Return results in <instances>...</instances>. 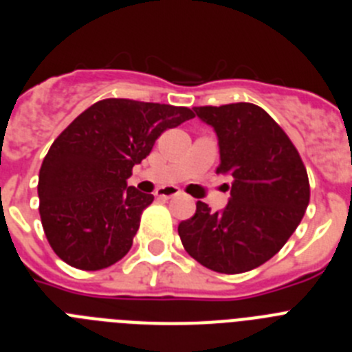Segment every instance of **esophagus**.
I'll return each mask as SVG.
<instances>
[{"label": "esophagus", "mask_w": 352, "mask_h": 352, "mask_svg": "<svg viewBox=\"0 0 352 352\" xmlns=\"http://www.w3.org/2000/svg\"><path fill=\"white\" fill-rule=\"evenodd\" d=\"M155 195H157V197H162V199H170V197H176V195H179V190L178 188H174V186H164V188H158V190L155 192Z\"/></svg>", "instance_id": "34e87169"}]
</instances>
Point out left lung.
Here are the masks:
<instances>
[{
  "label": "left lung",
  "instance_id": "left-lung-1",
  "mask_svg": "<svg viewBox=\"0 0 352 352\" xmlns=\"http://www.w3.org/2000/svg\"><path fill=\"white\" fill-rule=\"evenodd\" d=\"M219 138L217 173L232 178L222 211L197 201L192 219L178 226L188 256L227 275L272 259L296 231L310 201L307 169L287 133L259 105L239 102L194 107Z\"/></svg>",
  "mask_w": 352,
  "mask_h": 352
}]
</instances>
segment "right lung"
Here are the masks:
<instances>
[{
    "label": "right lung",
    "mask_w": 352,
    "mask_h": 352,
    "mask_svg": "<svg viewBox=\"0 0 352 352\" xmlns=\"http://www.w3.org/2000/svg\"><path fill=\"white\" fill-rule=\"evenodd\" d=\"M195 114L188 107L105 98L52 142L38 174L40 219L56 256L96 272L126 256L153 195L126 185L167 129Z\"/></svg>",
    "instance_id": "1"
}]
</instances>
